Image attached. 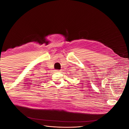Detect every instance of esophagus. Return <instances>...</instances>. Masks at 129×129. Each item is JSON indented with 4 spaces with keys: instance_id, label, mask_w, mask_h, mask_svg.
<instances>
[{
    "instance_id": "34e87169",
    "label": "esophagus",
    "mask_w": 129,
    "mask_h": 129,
    "mask_svg": "<svg viewBox=\"0 0 129 129\" xmlns=\"http://www.w3.org/2000/svg\"><path fill=\"white\" fill-rule=\"evenodd\" d=\"M61 72V70H55V72L56 73H60Z\"/></svg>"
}]
</instances>
